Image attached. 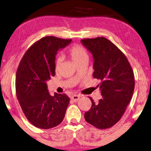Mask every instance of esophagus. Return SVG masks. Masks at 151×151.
<instances>
[{
	"label": "esophagus",
	"instance_id": "1",
	"mask_svg": "<svg viewBox=\"0 0 151 151\" xmlns=\"http://www.w3.org/2000/svg\"><path fill=\"white\" fill-rule=\"evenodd\" d=\"M80 98V96L77 95V94H74L71 96V100H72L73 101H77L78 99Z\"/></svg>",
	"mask_w": 151,
	"mask_h": 151
}]
</instances>
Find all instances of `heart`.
<instances>
[{
	"mask_svg": "<svg viewBox=\"0 0 151 151\" xmlns=\"http://www.w3.org/2000/svg\"><path fill=\"white\" fill-rule=\"evenodd\" d=\"M69 55L71 57L72 61L75 63H77L78 62L81 61L82 59L88 57L87 52L83 47L80 45H74L70 48L69 50ZM61 59L59 58L56 61L55 68L56 69H58L59 68L60 64H61Z\"/></svg>",
	"mask_w": 151,
	"mask_h": 151,
	"instance_id": "obj_1",
	"label": "heart"
}]
</instances>
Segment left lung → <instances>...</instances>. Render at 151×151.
Masks as SVG:
<instances>
[{
  "label": "left lung",
  "mask_w": 151,
  "mask_h": 151,
  "mask_svg": "<svg viewBox=\"0 0 151 151\" xmlns=\"http://www.w3.org/2000/svg\"><path fill=\"white\" fill-rule=\"evenodd\" d=\"M92 55L93 77L100 80L102 98L97 104L90 97L92 106L85 112L86 121L99 129L112 127L119 121L131 100L134 77L127 58L104 37L82 39Z\"/></svg>",
  "instance_id": "8db88e82"
}]
</instances>
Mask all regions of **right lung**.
<instances>
[{"instance_id": "1", "label": "right lung", "mask_w": 151, "mask_h": 151, "mask_svg": "<svg viewBox=\"0 0 151 151\" xmlns=\"http://www.w3.org/2000/svg\"><path fill=\"white\" fill-rule=\"evenodd\" d=\"M71 39L46 37L34 43L22 58L16 74V92L30 123L42 129L55 127L63 121L70 98L65 94L50 95L46 81L55 75L59 50Z\"/></svg>"}]
</instances>
